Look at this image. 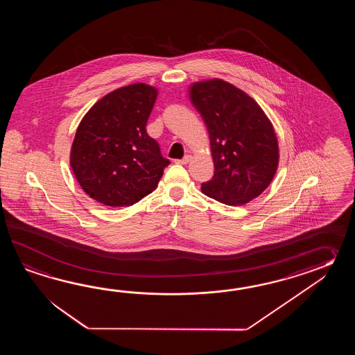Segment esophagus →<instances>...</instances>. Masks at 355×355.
<instances>
[{"label": "esophagus", "mask_w": 355, "mask_h": 355, "mask_svg": "<svg viewBox=\"0 0 355 355\" xmlns=\"http://www.w3.org/2000/svg\"><path fill=\"white\" fill-rule=\"evenodd\" d=\"M190 159H191V156H190V155H185L182 159H178V164H180V165H187V164L190 162Z\"/></svg>", "instance_id": "esophagus-1"}]
</instances>
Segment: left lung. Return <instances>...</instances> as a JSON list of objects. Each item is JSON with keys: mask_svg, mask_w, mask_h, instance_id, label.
I'll return each instance as SVG.
<instances>
[{"mask_svg": "<svg viewBox=\"0 0 355 355\" xmlns=\"http://www.w3.org/2000/svg\"><path fill=\"white\" fill-rule=\"evenodd\" d=\"M191 105L209 135L214 175L202 191L227 205H243L272 182L279 146L272 121L254 98L220 78L191 83Z\"/></svg>", "mask_w": 355, "mask_h": 355, "instance_id": "8db88e82", "label": "left lung"}]
</instances>
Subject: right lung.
<instances>
[{
	"mask_svg": "<svg viewBox=\"0 0 355 355\" xmlns=\"http://www.w3.org/2000/svg\"><path fill=\"white\" fill-rule=\"evenodd\" d=\"M157 94L147 83L123 86L80 121L69 164L83 191L98 203L129 207L157 188L170 164L146 130Z\"/></svg>",
	"mask_w": 355,
	"mask_h": 355,
	"instance_id": "add662e5",
	"label": "right lung"
}]
</instances>
